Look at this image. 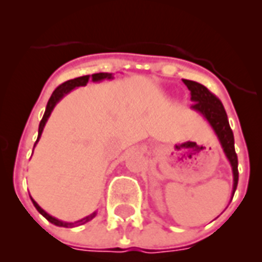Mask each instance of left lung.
Masks as SVG:
<instances>
[{"instance_id":"left-lung-1","label":"left lung","mask_w":262,"mask_h":262,"mask_svg":"<svg viewBox=\"0 0 262 262\" xmlns=\"http://www.w3.org/2000/svg\"><path fill=\"white\" fill-rule=\"evenodd\" d=\"M183 82H184L185 86L188 87V90L191 91V100L193 102L191 108L200 113L208 120V123L211 124L213 131L217 135L219 140H220V144L224 149L225 156L231 163L232 172H233V191H232V198H233L238 183V162L236 151H234L233 133H232L229 122H228V116L227 113H225L224 106L220 102V99L203 84L188 79H183Z\"/></svg>"}]
</instances>
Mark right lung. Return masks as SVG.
Returning <instances> with one entry per match:
<instances>
[{"label":"right lung","mask_w":262,"mask_h":262,"mask_svg":"<svg viewBox=\"0 0 262 262\" xmlns=\"http://www.w3.org/2000/svg\"><path fill=\"white\" fill-rule=\"evenodd\" d=\"M89 79H91L93 82H99V80H103V79H113V74H111V73H97V74H93V75H83V77H78V78H74V79L66 80L64 83L59 84V86H58L57 89L53 91V94H51L50 99H49V102H48V106H46V110H45L43 118H42L41 123H39V127H38L37 142L39 140V138H41L45 124H46V122H48L49 116H50L51 111H53V108L55 107V104H57L58 102H59V100H61L62 98L66 95V94H69L71 90H74L75 87L86 86L87 82H89ZM37 142H35V144H37ZM35 144H34V147H35ZM30 199H31V201H33L34 207L37 208V211L39 212V213H41L42 216L46 219V220L50 221L51 224L57 225V227H64V228L78 227V225L86 224L87 221H90L91 219L95 217V214H97V212H94V213L89 214V216L83 217L82 220H78V221H75V223H66V221H61V220H58V219L53 217V216H50L48 212H45L43 209H42V208L39 207L37 203H35L34 199H33V198H30Z\"/></svg>","instance_id":"add662e5"}]
</instances>
